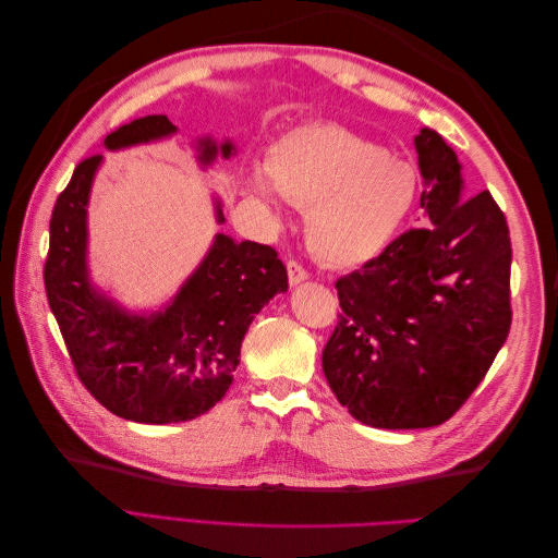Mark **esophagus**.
Returning a JSON list of instances; mask_svg holds the SVG:
<instances>
[{
  "mask_svg": "<svg viewBox=\"0 0 558 558\" xmlns=\"http://www.w3.org/2000/svg\"><path fill=\"white\" fill-rule=\"evenodd\" d=\"M286 269H289V283H291V286H300L302 281L310 279L307 269L302 267L300 263H295V260H289V265H286Z\"/></svg>",
  "mask_w": 558,
  "mask_h": 558,
  "instance_id": "34e87169",
  "label": "esophagus"
}]
</instances>
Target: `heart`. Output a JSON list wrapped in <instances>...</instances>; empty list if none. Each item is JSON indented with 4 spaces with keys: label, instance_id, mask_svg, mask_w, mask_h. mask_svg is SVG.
<instances>
[{
    "label": "heart",
    "instance_id": "obj_1",
    "mask_svg": "<svg viewBox=\"0 0 558 558\" xmlns=\"http://www.w3.org/2000/svg\"><path fill=\"white\" fill-rule=\"evenodd\" d=\"M265 174H248L246 191L281 218L279 196L307 211V240L320 260L359 267L388 248L408 221L416 174L408 162L340 125L314 123L269 146Z\"/></svg>",
    "mask_w": 558,
    "mask_h": 558
}]
</instances>
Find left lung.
I'll list each match as a JSON object with an SVG mask.
<instances>
[{"label": "left lung", "mask_w": 558, "mask_h": 558, "mask_svg": "<svg viewBox=\"0 0 558 558\" xmlns=\"http://www.w3.org/2000/svg\"><path fill=\"white\" fill-rule=\"evenodd\" d=\"M426 228L337 281L340 324L324 373L340 404L373 428L440 426L475 391L508 340L510 230L492 193L470 197L453 148L414 137Z\"/></svg>", "instance_id": "8db88e82"}]
</instances>
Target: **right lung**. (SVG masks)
Returning a JSON list of instances; mask_svg holds the SVG:
<instances>
[{
    "mask_svg": "<svg viewBox=\"0 0 558 558\" xmlns=\"http://www.w3.org/2000/svg\"><path fill=\"white\" fill-rule=\"evenodd\" d=\"M167 116H144L107 134V150L170 140ZM202 170L238 154L232 140L193 142ZM105 156L83 160L50 216L44 283L76 375L116 416L137 424H179L209 412L226 396L240 365L242 340L256 314L289 291L272 246L218 232L177 295L160 310L132 312L90 277L88 205ZM214 197L216 223H226Z\"/></svg>",
    "mask_w": 558,
    "mask_h": 558,
    "instance_id": "obj_1",
    "label": "right lung"
}]
</instances>
